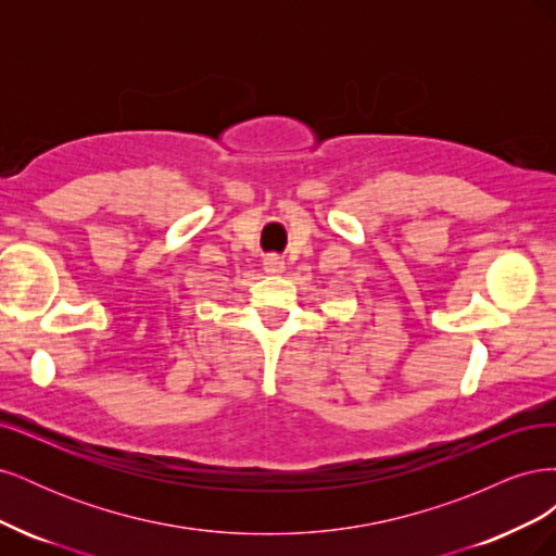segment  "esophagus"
Masks as SVG:
<instances>
[{"label":"esophagus","instance_id":"obj_1","mask_svg":"<svg viewBox=\"0 0 556 556\" xmlns=\"http://www.w3.org/2000/svg\"><path fill=\"white\" fill-rule=\"evenodd\" d=\"M264 271L266 274H282L285 271V262L278 255H266L264 257Z\"/></svg>","mask_w":556,"mask_h":556}]
</instances>
